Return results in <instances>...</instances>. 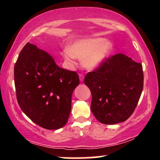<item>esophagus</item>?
Here are the masks:
<instances>
[{"instance_id": "obj_1", "label": "esophagus", "mask_w": 160, "mask_h": 160, "mask_svg": "<svg viewBox=\"0 0 160 160\" xmlns=\"http://www.w3.org/2000/svg\"><path fill=\"white\" fill-rule=\"evenodd\" d=\"M79 79H80L81 82H83V81H84V76L83 75L82 73H79Z\"/></svg>"}]
</instances>
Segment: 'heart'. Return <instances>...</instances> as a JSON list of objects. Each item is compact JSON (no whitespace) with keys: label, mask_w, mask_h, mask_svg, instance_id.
Masks as SVG:
<instances>
[{"label":"heart","mask_w":160,"mask_h":160,"mask_svg":"<svg viewBox=\"0 0 160 160\" xmlns=\"http://www.w3.org/2000/svg\"><path fill=\"white\" fill-rule=\"evenodd\" d=\"M113 49L111 41L105 38H85L76 41L68 47L62 53L65 60L70 64L73 63V58L82 59V63L87 68L99 65Z\"/></svg>","instance_id":"1"}]
</instances>
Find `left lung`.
I'll return each mask as SVG.
<instances>
[{
    "label": "left lung",
    "mask_w": 160,
    "mask_h": 160,
    "mask_svg": "<svg viewBox=\"0 0 160 160\" xmlns=\"http://www.w3.org/2000/svg\"><path fill=\"white\" fill-rule=\"evenodd\" d=\"M92 93L91 111L100 122L126 121L136 108L143 88L141 63L122 54L105 59L84 77Z\"/></svg>",
    "instance_id": "left-lung-1"
}]
</instances>
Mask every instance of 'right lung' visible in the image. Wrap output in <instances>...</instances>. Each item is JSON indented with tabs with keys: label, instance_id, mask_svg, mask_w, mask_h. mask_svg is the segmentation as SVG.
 Returning <instances> with one entry per match:
<instances>
[{
	"label": "right lung",
	"instance_id": "right-lung-1",
	"mask_svg": "<svg viewBox=\"0 0 160 160\" xmlns=\"http://www.w3.org/2000/svg\"><path fill=\"white\" fill-rule=\"evenodd\" d=\"M14 73L22 111L41 128H62L71 111L72 94L79 84L78 73L61 68L49 54L29 43L21 50Z\"/></svg>",
	"mask_w": 160,
	"mask_h": 160
}]
</instances>
